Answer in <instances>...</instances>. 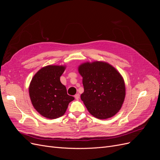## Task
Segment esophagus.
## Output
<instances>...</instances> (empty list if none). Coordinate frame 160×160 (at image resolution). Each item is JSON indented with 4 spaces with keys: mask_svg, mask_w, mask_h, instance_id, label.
Segmentation results:
<instances>
[{
    "mask_svg": "<svg viewBox=\"0 0 160 160\" xmlns=\"http://www.w3.org/2000/svg\"><path fill=\"white\" fill-rule=\"evenodd\" d=\"M79 97H80L79 94L77 93V94H76V95H75V98L77 100H78V99H79Z\"/></svg>",
    "mask_w": 160,
    "mask_h": 160,
    "instance_id": "34e87169",
    "label": "esophagus"
}]
</instances>
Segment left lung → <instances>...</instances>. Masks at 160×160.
Returning a JSON list of instances; mask_svg holds the SVG:
<instances>
[{
    "mask_svg": "<svg viewBox=\"0 0 160 160\" xmlns=\"http://www.w3.org/2000/svg\"><path fill=\"white\" fill-rule=\"evenodd\" d=\"M78 71L84 87L81 99L89 112L100 119L113 117L122 108L125 97L122 76L103 61L84 62Z\"/></svg>",
    "mask_w": 160,
    "mask_h": 160,
    "instance_id": "obj_1",
    "label": "left lung"
}]
</instances>
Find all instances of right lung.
Instances as JSON below:
<instances>
[{"mask_svg":"<svg viewBox=\"0 0 160 160\" xmlns=\"http://www.w3.org/2000/svg\"><path fill=\"white\" fill-rule=\"evenodd\" d=\"M65 66L48 65L34 75L29 85L32 104L38 113L48 119H56L63 115L69 103L74 98L67 93L61 83L60 77Z\"/></svg>","mask_w":160,"mask_h":160,"instance_id":"right-lung-1","label":"right lung"}]
</instances>
